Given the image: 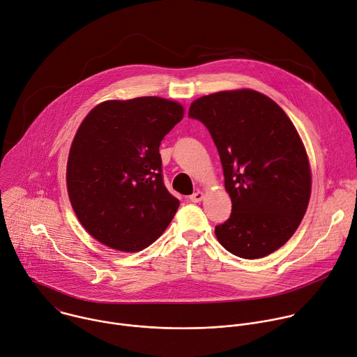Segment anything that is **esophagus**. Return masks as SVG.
<instances>
[{"instance_id":"esophagus-1","label":"esophagus","mask_w":357,"mask_h":357,"mask_svg":"<svg viewBox=\"0 0 357 357\" xmlns=\"http://www.w3.org/2000/svg\"><path fill=\"white\" fill-rule=\"evenodd\" d=\"M203 196H204V193H203V192H200V190H197V192H195L193 195H190V196H189V200H190V202H193V203H199V202H202Z\"/></svg>"}]
</instances>
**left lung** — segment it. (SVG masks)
<instances>
[{"mask_svg": "<svg viewBox=\"0 0 357 357\" xmlns=\"http://www.w3.org/2000/svg\"><path fill=\"white\" fill-rule=\"evenodd\" d=\"M189 117L211 135L232 203L229 218L215 225L218 243L244 259L283 247L311 195L308 157L284 110L261 92L236 89L196 99Z\"/></svg>", "mask_w": 357, "mask_h": 357, "instance_id": "1", "label": "left lung"}]
</instances>
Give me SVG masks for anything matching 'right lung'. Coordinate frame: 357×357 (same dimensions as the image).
<instances>
[{
	"label": "right lung",
	"instance_id": "add662e5",
	"mask_svg": "<svg viewBox=\"0 0 357 357\" xmlns=\"http://www.w3.org/2000/svg\"><path fill=\"white\" fill-rule=\"evenodd\" d=\"M183 106L158 96L106 100L84 119L67 162V190L82 227L103 245L137 252L172 221L179 200L164 185L160 144Z\"/></svg>",
	"mask_w": 357,
	"mask_h": 357
}]
</instances>
